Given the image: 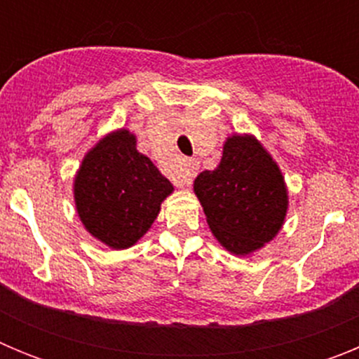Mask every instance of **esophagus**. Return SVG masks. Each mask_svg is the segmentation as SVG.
<instances>
[{
	"label": "esophagus",
	"mask_w": 359,
	"mask_h": 359,
	"mask_svg": "<svg viewBox=\"0 0 359 359\" xmlns=\"http://www.w3.org/2000/svg\"><path fill=\"white\" fill-rule=\"evenodd\" d=\"M198 169H199L198 161H196V160H187L185 161V167H183L182 172L177 174V177H176L177 185H180V187H189L190 183L194 182L196 174H198Z\"/></svg>",
	"instance_id": "1"
}]
</instances>
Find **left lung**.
Listing matches in <instances>:
<instances>
[{"label": "left lung", "instance_id": "1", "mask_svg": "<svg viewBox=\"0 0 359 359\" xmlns=\"http://www.w3.org/2000/svg\"><path fill=\"white\" fill-rule=\"evenodd\" d=\"M215 239L233 255H250L273 241L287 214V187L273 156L253 135H231L214 170L194 180Z\"/></svg>", "mask_w": 359, "mask_h": 359}]
</instances>
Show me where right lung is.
<instances>
[{
    "label": "right lung",
    "instance_id": "1",
    "mask_svg": "<svg viewBox=\"0 0 359 359\" xmlns=\"http://www.w3.org/2000/svg\"><path fill=\"white\" fill-rule=\"evenodd\" d=\"M172 183L136 149L129 129H116L82 158L73 198L81 223L113 250L131 248L147 233Z\"/></svg>",
    "mask_w": 359,
    "mask_h": 359
}]
</instances>
